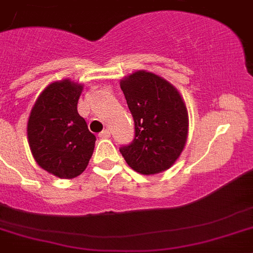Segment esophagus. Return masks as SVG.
Segmentation results:
<instances>
[{
	"mask_svg": "<svg viewBox=\"0 0 253 253\" xmlns=\"http://www.w3.org/2000/svg\"><path fill=\"white\" fill-rule=\"evenodd\" d=\"M100 138H109L110 136V130L109 129H104V130L102 131V133L99 134Z\"/></svg>",
	"mask_w": 253,
	"mask_h": 253,
	"instance_id": "esophagus-1",
	"label": "esophagus"
}]
</instances>
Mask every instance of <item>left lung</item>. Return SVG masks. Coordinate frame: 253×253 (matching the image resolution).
Wrapping results in <instances>:
<instances>
[{
	"label": "left lung",
	"mask_w": 253,
	"mask_h": 253,
	"mask_svg": "<svg viewBox=\"0 0 253 253\" xmlns=\"http://www.w3.org/2000/svg\"><path fill=\"white\" fill-rule=\"evenodd\" d=\"M134 118L135 138L119 149L126 164L143 175L165 171L181 155L189 133L186 104L163 77L136 71L120 81Z\"/></svg>",
	"instance_id": "obj_1"
}]
</instances>
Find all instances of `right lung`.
Wrapping results in <instances>:
<instances>
[{
    "mask_svg": "<svg viewBox=\"0 0 253 253\" xmlns=\"http://www.w3.org/2000/svg\"><path fill=\"white\" fill-rule=\"evenodd\" d=\"M83 84L71 79L53 82L38 95L27 123L31 153L43 170L73 179L88 167L95 135L78 114Z\"/></svg>",
    "mask_w": 253,
    "mask_h": 253,
    "instance_id": "obj_1",
    "label": "right lung"
}]
</instances>
